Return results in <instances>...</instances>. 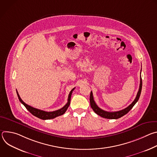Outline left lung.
Masks as SVG:
<instances>
[{
	"label": "left lung",
	"instance_id": "1",
	"mask_svg": "<svg viewBox=\"0 0 157 157\" xmlns=\"http://www.w3.org/2000/svg\"><path fill=\"white\" fill-rule=\"evenodd\" d=\"M141 74V72H140ZM142 78H141V75H140V86H139V91L137 93V96L136 98V99H134V101L132 102V103L131 104H130L127 107L119 110V111H116V112H107V111H105L102 109H101V108H99L97 104H96L95 101H94V98H93V92L91 91V94H90V104H91V107L93 109V110L94 111V113L96 114H97L98 115L102 117L105 118V119H117L119 118H121V117L124 116V115H125L126 114H127L128 112L130 110V109L134 106L137 102L138 101L140 94H141V91H142Z\"/></svg>",
	"mask_w": 157,
	"mask_h": 157
}]
</instances>
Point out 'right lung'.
Returning a JSON list of instances; mask_svg holds the SVG:
<instances>
[{"instance_id": "add662e5", "label": "right lung", "mask_w": 157, "mask_h": 157, "mask_svg": "<svg viewBox=\"0 0 157 157\" xmlns=\"http://www.w3.org/2000/svg\"><path fill=\"white\" fill-rule=\"evenodd\" d=\"M75 89V87H74L72 90L70 91L69 96H68V102L66 104V105L63 107L62 108H61L60 109H58L57 110L55 111H53V112H46V111H44L42 110H40L36 108H34L27 104H25L23 101L21 100V99L20 98L17 91V94L18 96V98L19 99V101L21 102V103L23 104L26 109L30 112L31 114H32L34 116L43 119V120H47V119H54L58 116H61L63 115L65 112L66 111V110L68 109L70 104V101H71V94L72 93L74 89Z\"/></svg>"}]
</instances>
